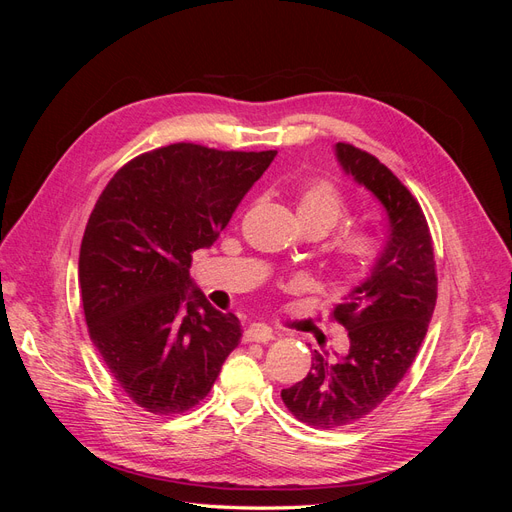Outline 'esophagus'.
I'll use <instances>...</instances> for the list:
<instances>
[{"label":"esophagus","instance_id":"esophagus-1","mask_svg":"<svg viewBox=\"0 0 512 512\" xmlns=\"http://www.w3.org/2000/svg\"><path fill=\"white\" fill-rule=\"evenodd\" d=\"M275 337L273 329L267 327V324H252V327H247V331L243 333V342H260V344H267Z\"/></svg>","mask_w":512,"mask_h":512}]
</instances>
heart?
<instances>
[{
	"label": "heart",
	"instance_id": "obj_1",
	"mask_svg": "<svg viewBox=\"0 0 512 512\" xmlns=\"http://www.w3.org/2000/svg\"><path fill=\"white\" fill-rule=\"evenodd\" d=\"M299 222H312L320 226L322 235H327L346 215L342 194L329 181H316L307 185L297 203ZM378 256V241L365 230H344L331 243V258L339 273L361 275Z\"/></svg>",
	"mask_w": 512,
	"mask_h": 512
}]
</instances>
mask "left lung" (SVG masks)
I'll list each match as a JSON object with an SVG mask.
<instances>
[{
  "label": "left lung",
  "instance_id": "1",
  "mask_svg": "<svg viewBox=\"0 0 512 512\" xmlns=\"http://www.w3.org/2000/svg\"><path fill=\"white\" fill-rule=\"evenodd\" d=\"M335 156L348 177L380 200L389 232L367 280L333 312L348 331V354L329 363L316 352L307 376L282 391L286 408L316 429L361 421L393 393L423 344L438 299L433 243L416 198L371 153L337 143Z\"/></svg>",
  "mask_w": 512,
  "mask_h": 512
}]
</instances>
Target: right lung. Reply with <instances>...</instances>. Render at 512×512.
I'll return each instance as SVG.
<instances>
[{
    "mask_svg": "<svg viewBox=\"0 0 512 512\" xmlns=\"http://www.w3.org/2000/svg\"><path fill=\"white\" fill-rule=\"evenodd\" d=\"M277 151L192 143L121 166L89 215L79 284L89 337L136 406L181 414L203 401L241 322L190 280L192 252L211 247Z\"/></svg>",
    "mask_w": 512,
    "mask_h": 512,
    "instance_id": "add662e5",
    "label": "right lung"
}]
</instances>
